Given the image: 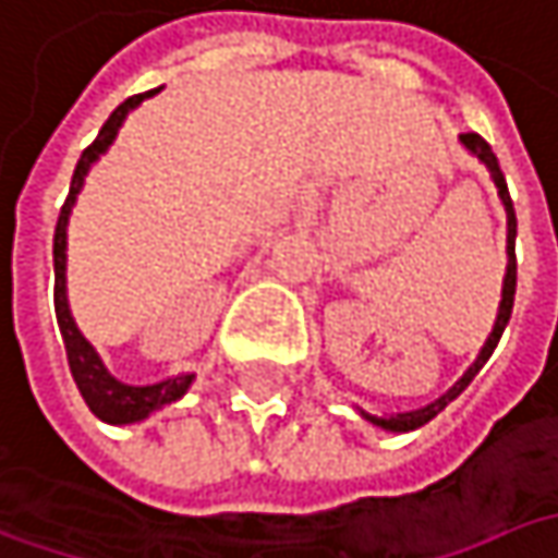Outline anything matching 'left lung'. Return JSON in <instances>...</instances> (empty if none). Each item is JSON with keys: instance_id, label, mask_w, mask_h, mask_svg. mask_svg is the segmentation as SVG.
Returning <instances> with one entry per match:
<instances>
[{"instance_id": "1", "label": "left lung", "mask_w": 558, "mask_h": 558, "mask_svg": "<svg viewBox=\"0 0 558 558\" xmlns=\"http://www.w3.org/2000/svg\"><path fill=\"white\" fill-rule=\"evenodd\" d=\"M461 145L474 154L476 160L489 170V180L496 182V192H499V202H502V208H506V278H502V300H499V312H496V322H493V331H489V338H486V344L480 347V353H476V360L468 366V373L458 378L448 391H445L442 398H436V401H429L426 408H416V410H404V413H366V410H360V416L366 420V423H373L376 429H385V433H413V429H420V426H426L433 416H439L471 381L474 376L486 366V360L493 356V350L499 344V338H502V331H506L508 318H511V306H514V283H518V265H514V236H518V220H514V208H511V198H508V185L506 177H502V170H499V160H496V154L493 148L476 135V132H468V135H461Z\"/></svg>"}]
</instances>
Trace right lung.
Returning <instances> with one entry per match:
<instances>
[{"label": "right lung", "instance_id": "1", "mask_svg": "<svg viewBox=\"0 0 558 558\" xmlns=\"http://www.w3.org/2000/svg\"><path fill=\"white\" fill-rule=\"evenodd\" d=\"M160 87H154L148 94H135L129 97L125 104H119L110 119L104 122L100 135L94 138L90 148H84L82 160L75 167V177H72V189H69V198L59 211V223H56V236H52V268H56V318H59V331H62V341H65V356H69V369L72 378L82 391L84 404L90 408V413L110 426H129V423H142L148 420L154 410H163L167 404L180 401L182 395L192 388L195 373H182V376H170L163 381H154V385H129V381H119V378L104 366L100 353L94 350V344L82 335V328L75 325L72 310H69V287H65V248H69V217L72 208L78 202L84 189V177L90 173V167L110 150L116 142L125 116L132 113L135 107H142L148 97H154Z\"/></svg>", "mask_w": 558, "mask_h": 558}]
</instances>
